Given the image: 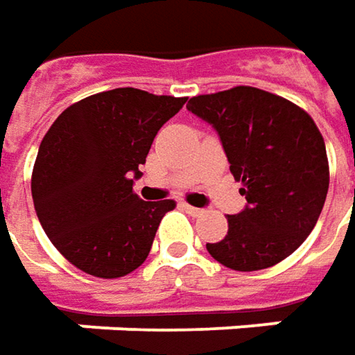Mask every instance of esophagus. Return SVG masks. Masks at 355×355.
Listing matches in <instances>:
<instances>
[{
	"label": "esophagus",
	"instance_id": "obj_1",
	"mask_svg": "<svg viewBox=\"0 0 355 355\" xmlns=\"http://www.w3.org/2000/svg\"><path fill=\"white\" fill-rule=\"evenodd\" d=\"M180 206H182V210H187L190 216H202V212H204V210H200V208H194V206H190V204H187V202H182Z\"/></svg>",
	"mask_w": 355,
	"mask_h": 355
}]
</instances>
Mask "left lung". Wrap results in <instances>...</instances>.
<instances>
[{
  "instance_id": "1",
  "label": "left lung",
  "mask_w": 355,
  "mask_h": 355,
  "mask_svg": "<svg viewBox=\"0 0 355 355\" xmlns=\"http://www.w3.org/2000/svg\"><path fill=\"white\" fill-rule=\"evenodd\" d=\"M212 123L248 206L227 216L226 238L206 243L234 271H259L288 257L322 212L330 168L322 133L302 107L251 86L202 94L187 104Z\"/></svg>"
}]
</instances>
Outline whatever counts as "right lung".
<instances>
[{
	"instance_id": "add662e5",
	"label": "right lung",
	"mask_w": 355,
	"mask_h": 355,
	"mask_svg": "<svg viewBox=\"0 0 355 355\" xmlns=\"http://www.w3.org/2000/svg\"><path fill=\"white\" fill-rule=\"evenodd\" d=\"M187 98L137 88L94 94L56 117L33 166L39 222L80 271L117 279L147 259L157 227L177 202H145L133 192L157 131Z\"/></svg>"
}]
</instances>
